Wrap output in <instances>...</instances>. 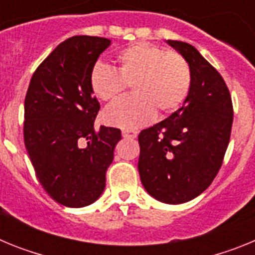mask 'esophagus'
Returning <instances> with one entry per match:
<instances>
[{"instance_id": "1", "label": "esophagus", "mask_w": 255, "mask_h": 255, "mask_svg": "<svg viewBox=\"0 0 255 255\" xmlns=\"http://www.w3.org/2000/svg\"><path fill=\"white\" fill-rule=\"evenodd\" d=\"M121 135H123V138L135 139V138H136V136H138V132L134 131V130H123Z\"/></svg>"}]
</instances>
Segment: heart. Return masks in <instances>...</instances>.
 <instances>
[{
  "mask_svg": "<svg viewBox=\"0 0 255 255\" xmlns=\"http://www.w3.org/2000/svg\"><path fill=\"white\" fill-rule=\"evenodd\" d=\"M117 69L97 64L91 74L94 96L111 102L131 84L134 96L114 103L103 112L105 124L125 130L138 129L154 119L155 111L170 114L185 101L191 84L188 61L176 52H166L139 42L117 56Z\"/></svg>",
  "mask_w": 255,
  "mask_h": 255,
  "instance_id": "b5f03b06",
  "label": "heart"
}]
</instances>
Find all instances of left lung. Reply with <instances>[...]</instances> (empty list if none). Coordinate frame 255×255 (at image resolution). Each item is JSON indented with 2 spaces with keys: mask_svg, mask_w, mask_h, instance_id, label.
Masks as SVG:
<instances>
[{
  "mask_svg": "<svg viewBox=\"0 0 255 255\" xmlns=\"http://www.w3.org/2000/svg\"><path fill=\"white\" fill-rule=\"evenodd\" d=\"M167 44L188 61L190 91L177 111L139 134L138 170L148 194L180 204L202 194L218 173L234 112L226 83L199 51L180 40Z\"/></svg>",
  "mask_w": 255,
  "mask_h": 255,
  "instance_id": "left-lung-1",
  "label": "left lung"
}]
</instances>
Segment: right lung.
I'll return each mask as SVG.
<instances>
[{"instance_id": "obj_1", "label": "right lung", "mask_w": 255, "mask_h": 255, "mask_svg": "<svg viewBox=\"0 0 255 255\" xmlns=\"http://www.w3.org/2000/svg\"><path fill=\"white\" fill-rule=\"evenodd\" d=\"M107 38L75 35L58 44L33 74L24 103V143L37 177L57 203L82 208L106 186L121 131L94 130L100 102L91 74Z\"/></svg>"}]
</instances>
